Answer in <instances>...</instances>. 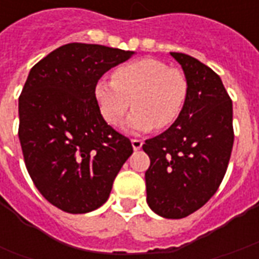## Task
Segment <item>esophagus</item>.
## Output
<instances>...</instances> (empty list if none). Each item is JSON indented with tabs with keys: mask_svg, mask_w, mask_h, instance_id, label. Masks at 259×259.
Returning <instances> with one entry per match:
<instances>
[{
	"mask_svg": "<svg viewBox=\"0 0 259 259\" xmlns=\"http://www.w3.org/2000/svg\"><path fill=\"white\" fill-rule=\"evenodd\" d=\"M132 146H133V150L137 151V150H140L141 147H143V141L135 139V140H132Z\"/></svg>",
	"mask_w": 259,
	"mask_h": 259,
	"instance_id": "esophagus-1",
	"label": "esophagus"
}]
</instances>
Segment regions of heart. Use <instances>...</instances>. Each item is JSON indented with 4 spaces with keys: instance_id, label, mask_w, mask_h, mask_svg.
Instances as JSON below:
<instances>
[{
    "instance_id": "b5f03b06",
    "label": "heart",
    "mask_w": 259,
    "mask_h": 259,
    "mask_svg": "<svg viewBox=\"0 0 259 259\" xmlns=\"http://www.w3.org/2000/svg\"><path fill=\"white\" fill-rule=\"evenodd\" d=\"M98 112L107 123L118 124L124 113L135 112L123 124L133 135L166 129L179 119L187 101L189 83L185 73L162 61L143 58L113 70L112 81L101 77L93 89Z\"/></svg>"
}]
</instances>
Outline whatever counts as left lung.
Returning <instances> with one entry per match:
<instances>
[{"instance_id": "left-lung-1", "label": "left lung", "mask_w": 259, "mask_h": 259, "mask_svg": "<svg viewBox=\"0 0 259 259\" xmlns=\"http://www.w3.org/2000/svg\"><path fill=\"white\" fill-rule=\"evenodd\" d=\"M182 66L189 94L168 130L146 140L147 204L157 215L182 219L215 194L233 148V105L222 80L198 59L170 53Z\"/></svg>"}]
</instances>
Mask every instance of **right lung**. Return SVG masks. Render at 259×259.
Here are the masks:
<instances>
[{
  "label": "right lung",
  "mask_w": 259,
  "mask_h": 259,
  "mask_svg": "<svg viewBox=\"0 0 259 259\" xmlns=\"http://www.w3.org/2000/svg\"><path fill=\"white\" fill-rule=\"evenodd\" d=\"M135 51L70 42L37 62L19 97V140L26 168L42 197L69 213L108 200L133 152L127 137L98 112L93 89Z\"/></svg>",
  "instance_id": "obj_1"
}]
</instances>
